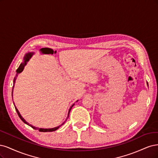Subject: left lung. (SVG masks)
<instances>
[{
  "label": "left lung",
  "instance_id": "obj_1",
  "mask_svg": "<svg viewBox=\"0 0 158 158\" xmlns=\"http://www.w3.org/2000/svg\"><path fill=\"white\" fill-rule=\"evenodd\" d=\"M146 83H147V85H148V82H146Z\"/></svg>",
  "mask_w": 158,
  "mask_h": 158
}]
</instances>
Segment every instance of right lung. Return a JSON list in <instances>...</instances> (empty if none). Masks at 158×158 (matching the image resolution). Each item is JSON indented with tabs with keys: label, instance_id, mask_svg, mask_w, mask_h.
<instances>
[{
	"label": "right lung",
	"instance_id": "right-lung-1",
	"mask_svg": "<svg viewBox=\"0 0 158 158\" xmlns=\"http://www.w3.org/2000/svg\"><path fill=\"white\" fill-rule=\"evenodd\" d=\"M33 54H34V53H33V52H28V53H27V54H25V56H24V58H23V62L22 63H21V64H20V65H19V68H18L17 69V70H16V73H16V77H14V85H13L12 92V100H13V90H14V84H15V83H16V77H18V75L19 73H22V72H23V69H24V68H25V66L26 65L27 63L29 62V60L30 59H31V58L32 57ZM77 101H78V100H77ZM14 104L15 108H16V111H17V113H18V115H19V118L22 119V121L23 122H24V123H25V124H27V125H28L29 126L31 127L33 129H35V130H39L40 132H52V131H56V130H57L58 129H59L60 127L61 126H62V125H63L65 123V121H64V123H63L62 125H59V126H58V127H54V128H51V129H43V128H38V127H34V126L31 125V124H29V123H27V122L23 119V117L21 115V114H20V113L19 112V111L18 110V109H17V108L16 107V106H15L14 102ZM74 104H73L72 106L70 107V108H69V111H68V118H67V119L68 118V117H69V112H70V111H71V109H72V107L74 106ZM67 119H66V120H67ZM66 120H65V121H66Z\"/></svg>",
	"mask_w": 158,
	"mask_h": 158
}]
</instances>
